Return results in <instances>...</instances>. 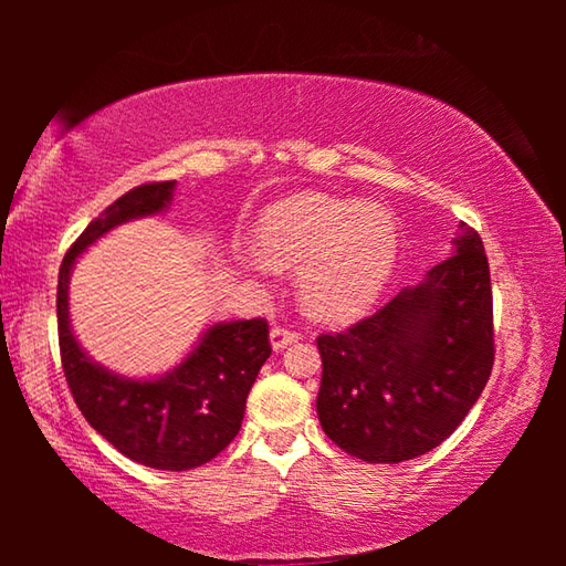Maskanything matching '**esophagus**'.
Listing matches in <instances>:
<instances>
[{"label": "esophagus", "instance_id": "34e87169", "mask_svg": "<svg viewBox=\"0 0 566 566\" xmlns=\"http://www.w3.org/2000/svg\"><path fill=\"white\" fill-rule=\"evenodd\" d=\"M270 339H272V347H274L276 352H280V349H284V347H290L292 342L300 339V332L284 327V324H274Z\"/></svg>", "mask_w": 566, "mask_h": 566}]
</instances>
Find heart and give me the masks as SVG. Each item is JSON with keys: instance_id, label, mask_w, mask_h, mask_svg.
I'll list each match as a JSON object with an SVG mask.
<instances>
[{"instance_id": "obj_1", "label": "heart", "mask_w": 566, "mask_h": 566, "mask_svg": "<svg viewBox=\"0 0 566 566\" xmlns=\"http://www.w3.org/2000/svg\"><path fill=\"white\" fill-rule=\"evenodd\" d=\"M254 237L262 254H249V264L266 270V260L302 262L300 294L324 319L352 317L375 300L399 249L395 217L385 207L327 195H294L264 209Z\"/></svg>"}]
</instances>
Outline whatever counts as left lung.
<instances>
[{"mask_svg": "<svg viewBox=\"0 0 566 566\" xmlns=\"http://www.w3.org/2000/svg\"><path fill=\"white\" fill-rule=\"evenodd\" d=\"M457 252L347 332L319 334V424L369 464L427 454L462 424L494 364L492 282L482 237L459 224Z\"/></svg>", "mask_w": 566, "mask_h": 566, "instance_id": "left-lung-1", "label": "left lung"}]
</instances>
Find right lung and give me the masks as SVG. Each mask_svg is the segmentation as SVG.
<instances>
[{"instance_id": "obj_1", "label": "right lung", "mask_w": 566, "mask_h": 566, "mask_svg": "<svg viewBox=\"0 0 566 566\" xmlns=\"http://www.w3.org/2000/svg\"><path fill=\"white\" fill-rule=\"evenodd\" d=\"M171 191L175 181L134 187L76 237L60 266L56 327L66 385L84 419L132 462L187 472L212 462L242 427L249 389L272 354L266 319L214 324L195 352L165 377L127 379L82 352L70 327L66 302L76 256L117 224L167 209Z\"/></svg>"}]
</instances>
